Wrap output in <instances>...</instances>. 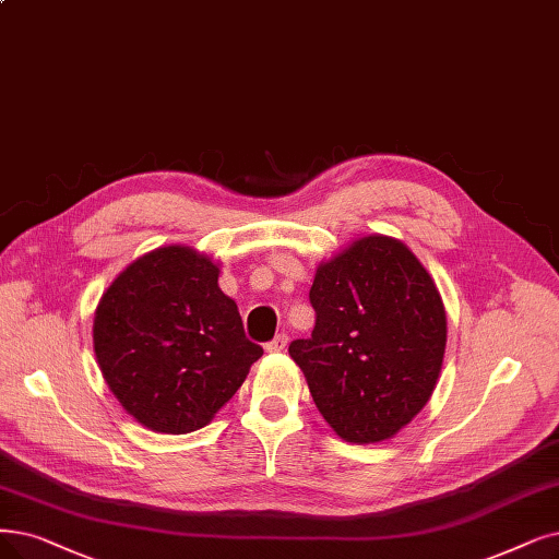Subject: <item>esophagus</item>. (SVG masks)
Masks as SVG:
<instances>
[{
	"label": "esophagus",
	"instance_id": "esophagus-1",
	"mask_svg": "<svg viewBox=\"0 0 559 559\" xmlns=\"http://www.w3.org/2000/svg\"><path fill=\"white\" fill-rule=\"evenodd\" d=\"M286 346H288V334L282 332V334H277L275 340H271V342L265 344V350H267V353H282Z\"/></svg>",
	"mask_w": 559,
	"mask_h": 559
}]
</instances>
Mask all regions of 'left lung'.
<instances>
[{
	"instance_id": "left-lung-1",
	"label": "left lung",
	"mask_w": 559,
	"mask_h": 559,
	"mask_svg": "<svg viewBox=\"0 0 559 559\" xmlns=\"http://www.w3.org/2000/svg\"><path fill=\"white\" fill-rule=\"evenodd\" d=\"M309 302L314 330L288 353L317 408L346 442L392 438L427 406L448 344L427 267L404 242L367 236L319 265Z\"/></svg>"
}]
</instances>
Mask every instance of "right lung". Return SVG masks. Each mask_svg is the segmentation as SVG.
<instances>
[{"label":"right lung","instance_id":"add662e5","mask_svg":"<svg viewBox=\"0 0 559 559\" xmlns=\"http://www.w3.org/2000/svg\"><path fill=\"white\" fill-rule=\"evenodd\" d=\"M217 275L209 257L169 245L132 261L98 302L100 371L121 406L151 431L206 427L263 355L245 337Z\"/></svg>","mask_w":559,"mask_h":559}]
</instances>
